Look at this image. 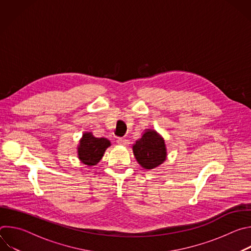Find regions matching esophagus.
I'll list each match as a JSON object with an SVG mask.
<instances>
[{"label": "esophagus", "mask_w": 251, "mask_h": 251, "mask_svg": "<svg viewBox=\"0 0 251 251\" xmlns=\"http://www.w3.org/2000/svg\"><path fill=\"white\" fill-rule=\"evenodd\" d=\"M117 144H119L120 146H128L129 142H128V140H126V139L120 138V139L117 140Z\"/></svg>", "instance_id": "1"}]
</instances>
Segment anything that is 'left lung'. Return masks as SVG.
Segmentation results:
<instances>
[{"mask_svg": "<svg viewBox=\"0 0 251 251\" xmlns=\"http://www.w3.org/2000/svg\"><path fill=\"white\" fill-rule=\"evenodd\" d=\"M138 164L146 170L162 165L168 156L164 138L156 130L146 129L132 146Z\"/></svg>", "mask_w": 251, "mask_h": 251, "instance_id": "1", "label": "left lung"}]
</instances>
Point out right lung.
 Here are the masks:
<instances>
[{
  "mask_svg": "<svg viewBox=\"0 0 251 251\" xmlns=\"http://www.w3.org/2000/svg\"><path fill=\"white\" fill-rule=\"evenodd\" d=\"M111 143L106 138H96L92 132H84L77 146V156L80 162L88 167L97 165L102 159L106 149Z\"/></svg>",
  "mask_w": 251,
  "mask_h": 251,
  "instance_id": "obj_1",
  "label": "right lung"
}]
</instances>
